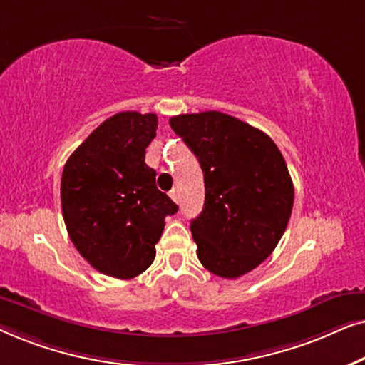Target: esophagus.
I'll return each mask as SVG.
<instances>
[{
  "label": "esophagus",
  "instance_id": "1",
  "mask_svg": "<svg viewBox=\"0 0 365 365\" xmlns=\"http://www.w3.org/2000/svg\"><path fill=\"white\" fill-rule=\"evenodd\" d=\"M170 198H172L173 202H178V198H180V193H178V188H172V190H170Z\"/></svg>",
  "mask_w": 365,
  "mask_h": 365
}]
</instances>
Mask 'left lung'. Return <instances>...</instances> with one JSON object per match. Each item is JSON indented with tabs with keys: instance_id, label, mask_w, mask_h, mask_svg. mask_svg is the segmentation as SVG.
<instances>
[{
	"instance_id": "obj_1",
	"label": "left lung",
	"mask_w": 365,
	"mask_h": 365,
	"mask_svg": "<svg viewBox=\"0 0 365 365\" xmlns=\"http://www.w3.org/2000/svg\"><path fill=\"white\" fill-rule=\"evenodd\" d=\"M170 126L195 153L205 203L190 230L208 272L237 279L279 244L294 207L287 163L269 135L220 111L178 115Z\"/></svg>"
}]
</instances>
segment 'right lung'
<instances>
[{"instance_id":"obj_1","label":"right lung","mask_w":365,"mask_h":365,"mask_svg":"<svg viewBox=\"0 0 365 365\" xmlns=\"http://www.w3.org/2000/svg\"><path fill=\"white\" fill-rule=\"evenodd\" d=\"M157 125L155 113L110 116L63 168L68 235L91 267L115 279H133L152 265L165 217L178 210L157 188V172L145 163Z\"/></svg>"}]
</instances>
